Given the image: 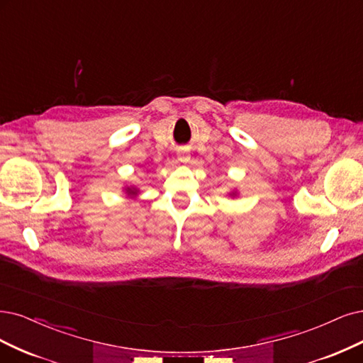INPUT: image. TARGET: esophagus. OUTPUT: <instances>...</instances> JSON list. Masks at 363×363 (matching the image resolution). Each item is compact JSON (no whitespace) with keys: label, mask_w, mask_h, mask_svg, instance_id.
<instances>
[{"label":"esophagus","mask_w":363,"mask_h":363,"mask_svg":"<svg viewBox=\"0 0 363 363\" xmlns=\"http://www.w3.org/2000/svg\"><path fill=\"white\" fill-rule=\"evenodd\" d=\"M190 154L189 152H185V151H181L179 154H178V160L181 161V163H189L190 161Z\"/></svg>","instance_id":"esophagus-1"}]
</instances>
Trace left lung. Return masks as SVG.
I'll use <instances>...</instances> for the list:
<instances>
[{
	"instance_id": "1",
	"label": "left lung",
	"mask_w": 363,
	"mask_h": 363,
	"mask_svg": "<svg viewBox=\"0 0 363 363\" xmlns=\"http://www.w3.org/2000/svg\"><path fill=\"white\" fill-rule=\"evenodd\" d=\"M229 196H230V197H236V196H238V191H230Z\"/></svg>"
}]
</instances>
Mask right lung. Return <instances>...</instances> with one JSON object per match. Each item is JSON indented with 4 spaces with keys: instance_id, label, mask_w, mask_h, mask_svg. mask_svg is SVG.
I'll use <instances>...</instances> for the list:
<instances>
[{
    "instance_id": "add662e5",
    "label": "right lung",
    "mask_w": 363,
    "mask_h": 363,
    "mask_svg": "<svg viewBox=\"0 0 363 363\" xmlns=\"http://www.w3.org/2000/svg\"><path fill=\"white\" fill-rule=\"evenodd\" d=\"M124 193H125V196L130 197V199H138L142 191H140V189H139V185H134V184H133V185H125V186H124Z\"/></svg>"
}]
</instances>
